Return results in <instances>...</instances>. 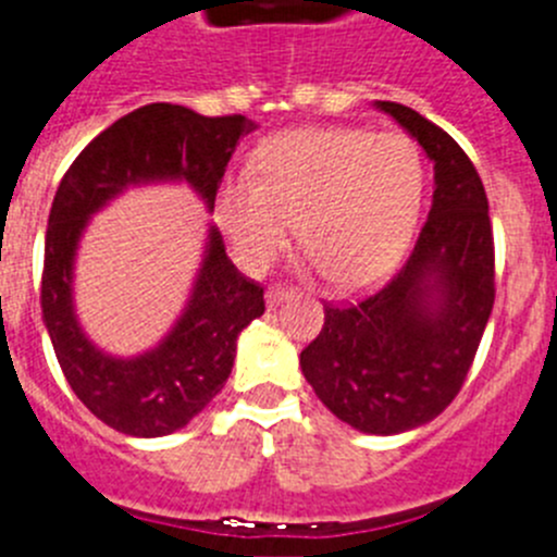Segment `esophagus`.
Wrapping results in <instances>:
<instances>
[{
	"mask_svg": "<svg viewBox=\"0 0 557 557\" xmlns=\"http://www.w3.org/2000/svg\"><path fill=\"white\" fill-rule=\"evenodd\" d=\"M294 296V288H288V285H272V288L267 290V305L269 308H280V305L285 302V299H290Z\"/></svg>",
	"mask_w": 557,
	"mask_h": 557,
	"instance_id": "esophagus-1",
	"label": "esophagus"
}]
</instances>
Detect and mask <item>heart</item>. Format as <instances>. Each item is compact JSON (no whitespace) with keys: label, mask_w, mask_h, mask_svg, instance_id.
Here are the masks:
<instances>
[{"label":"heart","mask_w":557,"mask_h":557,"mask_svg":"<svg viewBox=\"0 0 557 557\" xmlns=\"http://www.w3.org/2000/svg\"><path fill=\"white\" fill-rule=\"evenodd\" d=\"M425 189L420 148L404 134L296 128L261 145L255 178L227 175L214 214L249 272L299 238L332 285L355 288L401 258Z\"/></svg>","instance_id":"heart-1"}]
</instances>
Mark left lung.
I'll use <instances>...</instances> for the list:
<instances>
[{
  "instance_id": "1",
  "label": "left lung",
  "mask_w": 557,
  "mask_h": 557,
  "mask_svg": "<svg viewBox=\"0 0 557 557\" xmlns=\"http://www.w3.org/2000/svg\"><path fill=\"white\" fill-rule=\"evenodd\" d=\"M376 107L434 161L431 211L382 288L324 305V326L299 366L337 420L389 436L429 423L459 396L495 305V238L490 200L459 143L404 103Z\"/></svg>"
}]
</instances>
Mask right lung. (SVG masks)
<instances>
[{
	"mask_svg": "<svg viewBox=\"0 0 557 557\" xmlns=\"http://www.w3.org/2000/svg\"><path fill=\"white\" fill-rule=\"evenodd\" d=\"M255 128L244 114L206 117L178 103H148L103 128L60 181L46 227L40 308L67 384L109 429L128 436L184 429L225 387L236 337L267 305L261 285L233 267L211 225L189 302L168 337L145 355L112 357L82 332L74 313L82 233L128 186L186 181L211 211L238 139Z\"/></svg>",
	"mask_w": 557,
	"mask_h": 557,
	"instance_id": "add662e5",
	"label": "right lung"
}]
</instances>
